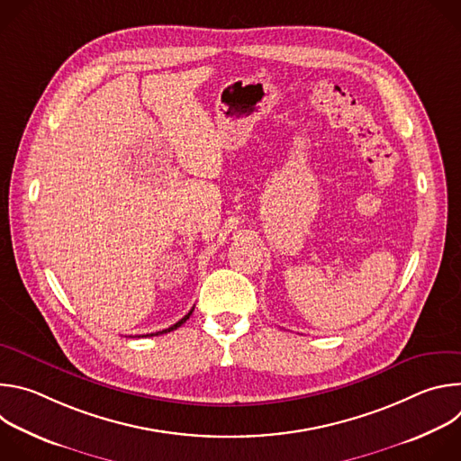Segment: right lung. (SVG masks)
Listing matches in <instances>:
<instances>
[{"instance_id":"add662e5","label":"right lung","mask_w":461,"mask_h":461,"mask_svg":"<svg viewBox=\"0 0 461 461\" xmlns=\"http://www.w3.org/2000/svg\"><path fill=\"white\" fill-rule=\"evenodd\" d=\"M191 313H193V308H191V310H189V312H187V313H185V315H184V317H182V319H180V321H178V322H175V324H173V326H169V328H166V330H162V332H155V334H146V336H142V338H151V336H160V334H167V332H171V330H176V328H178V326H182V324H184V322H185V321H187V319H189V315H191ZM139 338H140V336H139Z\"/></svg>"}]
</instances>
